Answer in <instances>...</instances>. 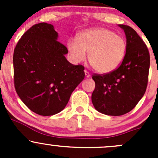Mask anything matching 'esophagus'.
<instances>
[{
  "mask_svg": "<svg viewBox=\"0 0 158 158\" xmlns=\"http://www.w3.org/2000/svg\"><path fill=\"white\" fill-rule=\"evenodd\" d=\"M85 77H86V78L90 77V73H89V72L87 71V70H85Z\"/></svg>",
  "mask_w": 158,
  "mask_h": 158,
  "instance_id": "obj_1",
  "label": "esophagus"
}]
</instances>
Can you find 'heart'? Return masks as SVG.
Here are the masks:
<instances>
[{
	"instance_id": "heart-1",
	"label": "heart",
	"mask_w": 158,
	"mask_h": 158,
	"mask_svg": "<svg viewBox=\"0 0 158 158\" xmlns=\"http://www.w3.org/2000/svg\"><path fill=\"white\" fill-rule=\"evenodd\" d=\"M72 60L76 63L83 62L89 54L91 66L98 73L106 74L122 64L126 54V40L106 28L85 30L78 36V40L70 39L67 43Z\"/></svg>"
}]
</instances>
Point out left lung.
<instances>
[{
    "mask_svg": "<svg viewBox=\"0 0 158 158\" xmlns=\"http://www.w3.org/2000/svg\"><path fill=\"white\" fill-rule=\"evenodd\" d=\"M126 36V54L122 64L106 74L92 75L95 88L92 95L95 109L102 114L119 116L131 111L145 93L150 54L133 28L120 24Z\"/></svg>",
    "mask_w": 158,
    "mask_h": 158,
    "instance_id": "8db88e82",
    "label": "left lung"
}]
</instances>
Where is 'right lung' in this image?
<instances>
[{
    "instance_id": "obj_1",
    "label": "right lung",
    "mask_w": 158,
    "mask_h": 158,
    "mask_svg": "<svg viewBox=\"0 0 158 158\" xmlns=\"http://www.w3.org/2000/svg\"><path fill=\"white\" fill-rule=\"evenodd\" d=\"M47 23L33 25L17 42L14 51V83L20 99L36 114L60 112L85 77L84 66L65 57L66 46Z\"/></svg>"
}]
</instances>
